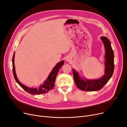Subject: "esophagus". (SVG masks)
<instances>
[{"mask_svg":"<svg viewBox=\"0 0 127 127\" xmlns=\"http://www.w3.org/2000/svg\"><path fill=\"white\" fill-rule=\"evenodd\" d=\"M66 61L69 62V61H70V58H66Z\"/></svg>","mask_w":127,"mask_h":127,"instance_id":"esophagus-1","label":"esophagus"}]
</instances>
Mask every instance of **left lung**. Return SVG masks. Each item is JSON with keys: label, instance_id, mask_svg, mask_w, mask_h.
Returning a JSON list of instances; mask_svg holds the SVG:
<instances>
[{"label": "left lung", "instance_id": "obj_1", "mask_svg": "<svg viewBox=\"0 0 127 127\" xmlns=\"http://www.w3.org/2000/svg\"><path fill=\"white\" fill-rule=\"evenodd\" d=\"M105 49L104 74L98 79H88L82 78L74 69H72L73 76L77 87L82 91H96L101 90L112 77L114 69V52L111 42L105 36L100 37Z\"/></svg>", "mask_w": 127, "mask_h": 127}]
</instances>
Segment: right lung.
I'll list each match as a JSON object with an SVG mask.
<instances>
[{"label": "right lung", "mask_w": 127, "mask_h": 127, "mask_svg": "<svg viewBox=\"0 0 127 127\" xmlns=\"http://www.w3.org/2000/svg\"><path fill=\"white\" fill-rule=\"evenodd\" d=\"M14 57H15V52L13 55V58H12V65H13V76L15 78V81L16 82L21 86V87L25 90L27 92L32 95H39L45 94V93H48L49 91L53 89V87L55 85V82L56 80V78L57 75L58 74V72L62 66L63 65L64 61H63L59 62L53 68L50 74H49L47 78L46 79V80L44 82L43 84H41L40 86L36 88H30L28 87L22 83H21L17 77L16 71H15V65H14Z\"/></svg>", "instance_id": "add662e5"}]
</instances>
